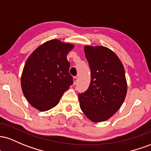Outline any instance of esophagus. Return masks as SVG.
Instances as JSON below:
<instances>
[{"label": "esophagus", "instance_id": "1", "mask_svg": "<svg viewBox=\"0 0 151 151\" xmlns=\"http://www.w3.org/2000/svg\"><path fill=\"white\" fill-rule=\"evenodd\" d=\"M77 81H78V78L76 77V76H75V77H73V84L74 85L76 84Z\"/></svg>", "mask_w": 151, "mask_h": 151}]
</instances>
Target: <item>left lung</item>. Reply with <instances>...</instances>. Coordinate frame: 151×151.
Instances as JSON below:
<instances>
[{"label": "left lung", "mask_w": 151, "mask_h": 151, "mask_svg": "<svg viewBox=\"0 0 151 151\" xmlns=\"http://www.w3.org/2000/svg\"><path fill=\"white\" fill-rule=\"evenodd\" d=\"M91 73L89 88L78 94L83 113L93 122L108 120L118 111L127 93L124 67L111 49L104 46L84 47Z\"/></svg>", "instance_id": "1"}]
</instances>
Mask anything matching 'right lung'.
Instances as JSON below:
<instances>
[{
    "mask_svg": "<svg viewBox=\"0 0 151 151\" xmlns=\"http://www.w3.org/2000/svg\"><path fill=\"white\" fill-rule=\"evenodd\" d=\"M73 48V44L54 39L40 45L28 57L21 88L27 101L38 111L55 107L73 83L66 58Z\"/></svg>",
    "mask_w": 151,
    "mask_h": 151,
    "instance_id": "add662e5",
    "label": "right lung"
}]
</instances>
